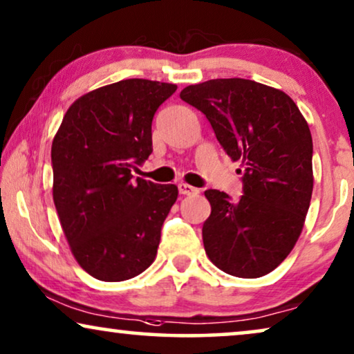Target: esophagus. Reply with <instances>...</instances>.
I'll use <instances>...</instances> for the list:
<instances>
[{
	"label": "esophagus",
	"instance_id": "34e87169",
	"mask_svg": "<svg viewBox=\"0 0 354 354\" xmlns=\"http://www.w3.org/2000/svg\"><path fill=\"white\" fill-rule=\"evenodd\" d=\"M178 189H180V194H183V196H196V194H199V189H197V187L191 186V185H186V183H181V185L178 186Z\"/></svg>",
	"mask_w": 354,
	"mask_h": 354
}]
</instances>
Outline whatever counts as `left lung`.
Wrapping results in <instances>:
<instances>
[{"label": "left lung", "instance_id": "obj_1", "mask_svg": "<svg viewBox=\"0 0 354 354\" xmlns=\"http://www.w3.org/2000/svg\"><path fill=\"white\" fill-rule=\"evenodd\" d=\"M205 115L221 147L243 163V196L205 191L207 256L241 279L267 275L298 241L313 196V138L285 92L249 79H212L180 93ZM241 173V169H239Z\"/></svg>", "mask_w": 354, "mask_h": 354}]
</instances>
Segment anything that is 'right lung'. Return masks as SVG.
<instances>
[{"instance_id": "1", "label": "right lung", "mask_w": 354, "mask_h": 354, "mask_svg": "<svg viewBox=\"0 0 354 354\" xmlns=\"http://www.w3.org/2000/svg\"><path fill=\"white\" fill-rule=\"evenodd\" d=\"M174 84L126 79L77 98L51 145L53 201L71 252L93 279L122 281L155 261L178 187L133 176Z\"/></svg>"}]
</instances>
